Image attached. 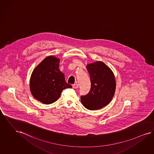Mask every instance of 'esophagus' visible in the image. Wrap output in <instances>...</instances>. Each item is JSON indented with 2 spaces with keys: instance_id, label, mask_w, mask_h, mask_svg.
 <instances>
[{
  "instance_id": "34e87169",
  "label": "esophagus",
  "mask_w": 154,
  "mask_h": 154,
  "mask_svg": "<svg viewBox=\"0 0 154 154\" xmlns=\"http://www.w3.org/2000/svg\"><path fill=\"white\" fill-rule=\"evenodd\" d=\"M72 87H73L74 88H78L79 87V85H78V83H75V84H74V85H72Z\"/></svg>"
}]
</instances>
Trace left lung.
<instances>
[{
  "mask_svg": "<svg viewBox=\"0 0 154 154\" xmlns=\"http://www.w3.org/2000/svg\"><path fill=\"white\" fill-rule=\"evenodd\" d=\"M87 69L90 76L91 89L87 95L81 96L82 103L90 110L103 108L114 97L116 87L114 74L102 62L88 64Z\"/></svg>",
  "mask_w": 154,
  "mask_h": 154,
  "instance_id": "left-lung-1",
  "label": "left lung"
}]
</instances>
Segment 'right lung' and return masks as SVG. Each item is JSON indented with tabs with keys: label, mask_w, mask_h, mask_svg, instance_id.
<instances>
[{
	"label": "right lung",
	"mask_w": 154,
	"mask_h": 154,
	"mask_svg": "<svg viewBox=\"0 0 154 154\" xmlns=\"http://www.w3.org/2000/svg\"><path fill=\"white\" fill-rule=\"evenodd\" d=\"M59 59L46 57L35 68L30 79V90L36 99L49 104L57 101L63 90L72 88L59 69Z\"/></svg>",
	"instance_id": "right-lung-1"
}]
</instances>
